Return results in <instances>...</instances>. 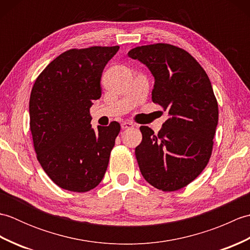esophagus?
<instances>
[{"label": "esophagus", "instance_id": "obj_1", "mask_svg": "<svg viewBox=\"0 0 250 250\" xmlns=\"http://www.w3.org/2000/svg\"><path fill=\"white\" fill-rule=\"evenodd\" d=\"M133 126H134L133 122H132V121H128V120L124 121V122H122V124H121V129H122V130L131 129V128H133Z\"/></svg>", "mask_w": 250, "mask_h": 250}]
</instances>
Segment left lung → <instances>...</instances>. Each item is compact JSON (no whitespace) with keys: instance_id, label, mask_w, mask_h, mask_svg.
Returning <instances> with one entry per match:
<instances>
[{"instance_id":"left-lung-1","label":"left lung","mask_w":250,"mask_h":250,"mask_svg":"<svg viewBox=\"0 0 250 250\" xmlns=\"http://www.w3.org/2000/svg\"><path fill=\"white\" fill-rule=\"evenodd\" d=\"M128 56L149 68L155 77L152 102L169 115L158 134L140 128L143 139L135 148L140 171L159 190H179L199 176L213 151L218 124L213 87L199 62L177 46H140Z\"/></svg>"}]
</instances>
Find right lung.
I'll return each mask as SVG.
<instances>
[{"label":"right lung","instance_id":"obj_1","mask_svg":"<svg viewBox=\"0 0 250 250\" xmlns=\"http://www.w3.org/2000/svg\"><path fill=\"white\" fill-rule=\"evenodd\" d=\"M119 46L66 50L42 72L30 95L36 158L60 188L87 192L103 179L120 132L117 121L91 128L90 107L101 98V76Z\"/></svg>","mask_w":250,"mask_h":250}]
</instances>
